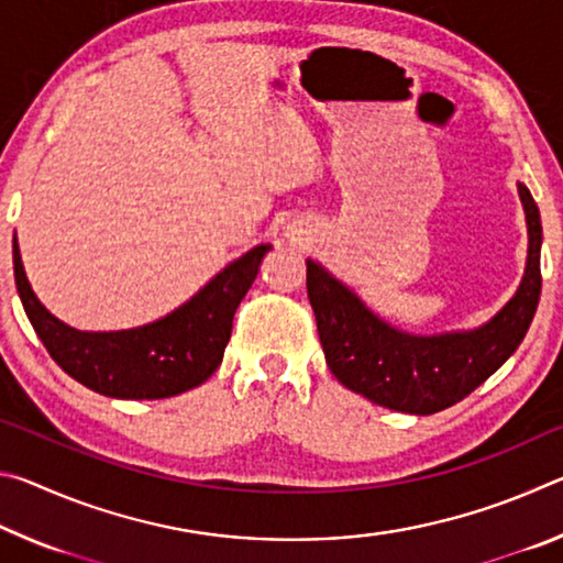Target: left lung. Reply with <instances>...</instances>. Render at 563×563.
Wrapping results in <instances>:
<instances>
[{
	"label": "left lung",
	"instance_id": "obj_1",
	"mask_svg": "<svg viewBox=\"0 0 563 563\" xmlns=\"http://www.w3.org/2000/svg\"><path fill=\"white\" fill-rule=\"evenodd\" d=\"M519 196L529 225L523 280L499 316L472 332L417 338L389 328L320 263L308 261V298L330 373L369 402L409 415L452 407L497 373L527 335L541 292L539 208L523 184Z\"/></svg>",
	"mask_w": 563,
	"mask_h": 563
}]
</instances>
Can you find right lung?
Listing matches in <instances>:
<instances>
[{
	"label": "right lung",
	"instance_id": "1",
	"mask_svg": "<svg viewBox=\"0 0 563 563\" xmlns=\"http://www.w3.org/2000/svg\"><path fill=\"white\" fill-rule=\"evenodd\" d=\"M268 251L253 247L170 316L121 332H81L56 320L26 280L16 238L14 280L34 332L66 375L107 397L164 399L206 383L221 365L235 308Z\"/></svg>",
	"mask_w": 563,
	"mask_h": 563
}]
</instances>
